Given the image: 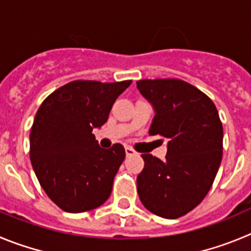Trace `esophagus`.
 <instances>
[{
  "instance_id": "obj_1",
  "label": "esophagus",
  "mask_w": 251,
  "mask_h": 251,
  "mask_svg": "<svg viewBox=\"0 0 251 251\" xmlns=\"http://www.w3.org/2000/svg\"><path fill=\"white\" fill-rule=\"evenodd\" d=\"M125 152H126V156H132V155H135V153H136V151H135L132 148H128V146H126Z\"/></svg>"
}]
</instances>
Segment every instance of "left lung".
<instances>
[{"label":"left lung","instance_id":"1","mask_svg":"<svg viewBox=\"0 0 251 251\" xmlns=\"http://www.w3.org/2000/svg\"><path fill=\"white\" fill-rule=\"evenodd\" d=\"M140 94L155 116L149 134L168 141L164 161L142 153L137 176L142 205L157 216L176 219L198 206L209 193L223 157V125L204 92L176 78L140 80Z\"/></svg>","mask_w":251,"mask_h":251}]
</instances>
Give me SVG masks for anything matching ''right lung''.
<instances>
[{
  "mask_svg": "<svg viewBox=\"0 0 251 251\" xmlns=\"http://www.w3.org/2000/svg\"><path fill=\"white\" fill-rule=\"evenodd\" d=\"M131 81H72L47 96L30 134V159L38 182L67 213L96 209L109 199L125 149H102L92 130L100 128Z\"/></svg>",
  "mask_w": 251,
  "mask_h": 251,
  "instance_id": "add662e5",
  "label": "right lung"
}]
</instances>
